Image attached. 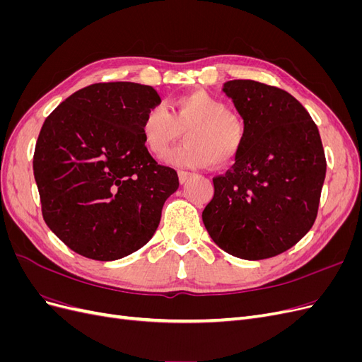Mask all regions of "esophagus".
Here are the masks:
<instances>
[{
    "label": "esophagus",
    "mask_w": 362,
    "mask_h": 362,
    "mask_svg": "<svg viewBox=\"0 0 362 362\" xmlns=\"http://www.w3.org/2000/svg\"><path fill=\"white\" fill-rule=\"evenodd\" d=\"M192 175H193V173H190V172L180 170V172H178V180H180V182H181V184H184L185 181H189V180L192 178Z\"/></svg>",
    "instance_id": "1"
}]
</instances>
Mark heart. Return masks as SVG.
Instances as JSON below:
<instances>
[{"label": "heart", "instance_id": "heart-1", "mask_svg": "<svg viewBox=\"0 0 362 362\" xmlns=\"http://www.w3.org/2000/svg\"><path fill=\"white\" fill-rule=\"evenodd\" d=\"M182 131H187L185 144L168 157L175 168L202 169L214 161L225 166L237 157L245 136L240 119L206 92L175 98L172 113L163 105L151 107L140 122L141 141L154 158L166 157Z\"/></svg>", "mask_w": 362, "mask_h": 362}]
</instances>
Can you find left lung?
Returning a JSON list of instances; mask_svg holds the SVG:
<instances>
[{"mask_svg": "<svg viewBox=\"0 0 362 362\" xmlns=\"http://www.w3.org/2000/svg\"><path fill=\"white\" fill-rule=\"evenodd\" d=\"M245 124L234 166L213 178L202 211L213 242L242 259L276 257L310 231L326 158L319 129L288 92L254 80L223 84Z\"/></svg>", "mask_w": 362, "mask_h": 362, "instance_id": "8db88e82", "label": "left lung"}]
</instances>
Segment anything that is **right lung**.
<instances>
[{
    "label": "right lung",
    "instance_id": "1",
    "mask_svg": "<svg viewBox=\"0 0 362 362\" xmlns=\"http://www.w3.org/2000/svg\"><path fill=\"white\" fill-rule=\"evenodd\" d=\"M161 103L151 86L98 83L42 125L33 157L43 221L76 254L124 258L156 234L178 175L145 149L140 122Z\"/></svg>",
    "mask_w": 362,
    "mask_h": 362
}]
</instances>
